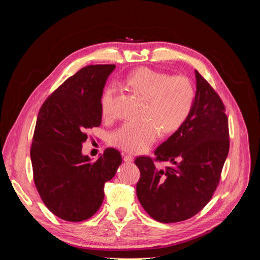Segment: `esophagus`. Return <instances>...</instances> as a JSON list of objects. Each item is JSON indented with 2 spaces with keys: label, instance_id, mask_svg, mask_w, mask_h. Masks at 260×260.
<instances>
[{
  "label": "esophagus",
  "instance_id": "34e87169",
  "mask_svg": "<svg viewBox=\"0 0 260 260\" xmlns=\"http://www.w3.org/2000/svg\"><path fill=\"white\" fill-rule=\"evenodd\" d=\"M123 160L127 164H130V162H133L135 158H133V156L130 154H123Z\"/></svg>",
  "mask_w": 260,
  "mask_h": 260
}]
</instances>
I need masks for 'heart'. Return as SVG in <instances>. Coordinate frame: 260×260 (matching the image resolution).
Listing matches in <instances>:
<instances>
[{
  "instance_id": "obj_1",
  "label": "heart",
  "mask_w": 260,
  "mask_h": 260,
  "mask_svg": "<svg viewBox=\"0 0 260 260\" xmlns=\"http://www.w3.org/2000/svg\"><path fill=\"white\" fill-rule=\"evenodd\" d=\"M124 84L144 101L138 122H125L111 136V142L125 152L141 153L164 133L177 131L190 115L194 103V88L186 77H171L149 68H141L125 77ZM115 94L108 86L102 95V114L112 115Z\"/></svg>"
}]
</instances>
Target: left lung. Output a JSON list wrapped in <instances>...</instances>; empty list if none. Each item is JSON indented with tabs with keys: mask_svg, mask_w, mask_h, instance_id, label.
<instances>
[{
	"mask_svg": "<svg viewBox=\"0 0 260 260\" xmlns=\"http://www.w3.org/2000/svg\"><path fill=\"white\" fill-rule=\"evenodd\" d=\"M196 92L185 122L155 149L152 158L138 157L141 172L137 195L153 219L162 223L183 221L200 212L214 194L229 153L224 106L209 83L195 70Z\"/></svg>",
	"mask_w": 260,
	"mask_h": 260,
	"instance_id": "8db88e82",
	"label": "left lung"
}]
</instances>
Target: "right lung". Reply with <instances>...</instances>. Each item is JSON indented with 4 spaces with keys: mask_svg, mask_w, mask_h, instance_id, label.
I'll list each match as a JSON object with an SVG mask.
<instances>
[{
    "mask_svg": "<svg viewBox=\"0 0 260 260\" xmlns=\"http://www.w3.org/2000/svg\"><path fill=\"white\" fill-rule=\"evenodd\" d=\"M115 65H92L70 77L46 100L31 144L37 190L45 206L66 221L91 218L104 200V184L122 162L106 148L96 161L82 154L86 130L102 122L101 100Z\"/></svg>",
    "mask_w": 260,
    "mask_h": 260,
    "instance_id": "obj_1",
    "label": "right lung"
}]
</instances>
